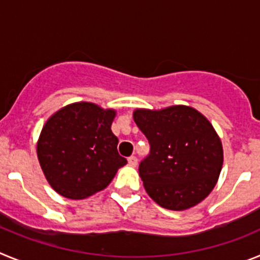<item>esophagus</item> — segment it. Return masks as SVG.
I'll use <instances>...</instances> for the list:
<instances>
[{"instance_id": "esophagus-1", "label": "esophagus", "mask_w": 260, "mask_h": 260, "mask_svg": "<svg viewBox=\"0 0 260 260\" xmlns=\"http://www.w3.org/2000/svg\"><path fill=\"white\" fill-rule=\"evenodd\" d=\"M127 161H128V165H130V167H137L138 158L135 157V156H130V157L127 158Z\"/></svg>"}]
</instances>
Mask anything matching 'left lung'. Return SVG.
<instances>
[{
  "instance_id": "1",
  "label": "left lung",
  "mask_w": 260,
  "mask_h": 260,
  "mask_svg": "<svg viewBox=\"0 0 260 260\" xmlns=\"http://www.w3.org/2000/svg\"><path fill=\"white\" fill-rule=\"evenodd\" d=\"M134 121L150 143V153L138 169L147 194L173 211L203 201L222 167L221 142L210 121L185 105L137 109Z\"/></svg>"
}]
</instances>
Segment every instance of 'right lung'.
<instances>
[{
    "instance_id": "1",
    "label": "right lung",
    "mask_w": 260,
    "mask_h": 260,
    "mask_svg": "<svg viewBox=\"0 0 260 260\" xmlns=\"http://www.w3.org/2000/svg\"><path fill=\"white\" fill-rule=\"evenodd\" d=\"M116 112L92 103H75L47 121L38 157L48 182L59 195L84 199L105 189L127 162L117 151L110 126Z\"/></svg>"
}]
</instances>
